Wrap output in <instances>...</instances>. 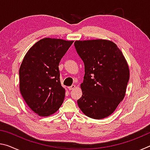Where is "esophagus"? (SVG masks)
I'll use <instances>...</instances> for the list:
<instances>
[{"instance_id":"34e87169","label":"esophagus","mask_w":150,"mask_h":150,"mask_svg":"<svg viewBox=\"0 0 150 150\" xmlns=\"http://www.w3.org/2000/svg\"><path fill=\"white\" fill-rule=\"evenodd\" d=\"M75 88V85H72L71 86H70V87H68V88H69V90H73V89H74Z\"/></svg>"}]
</instances>
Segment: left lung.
<instances>
[{"label": "left lung", "instance_id": "obj_1", "mask_svg": "<svg viewBox=\"0 0 150 150\" xmlns=\"http://www.w3.org/2000/svg\"><path fill=\"white\" fill-rule=\"evenodd\" d=\"M74 45L85 65L79 107L91 118L107 117L125 96L130 77L128 63L117 45L109 40L75 41Z\"/></svg>", "mask_w": 150, "mask_h": 150}]
</instances>
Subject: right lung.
Masks as SVG:
<instances>
[{
	"label": "right lung",
	"instance_id": "obj_1",
	"mask_svg": "<svg viewBox=\"0 0 150 150\" xmlns=\"http://www.w3.org/2000/svg\"><path fill=\"white\" fill-rule=\"evenodd\" d=\"M73 41L44 38L25 55L19 70L20 91L28 106L40 116L55 113L65 91L60 82L59 64Z\"/></svg>",
	"mask_w": 150,
	"mask_h": 150
}]
</instances>
